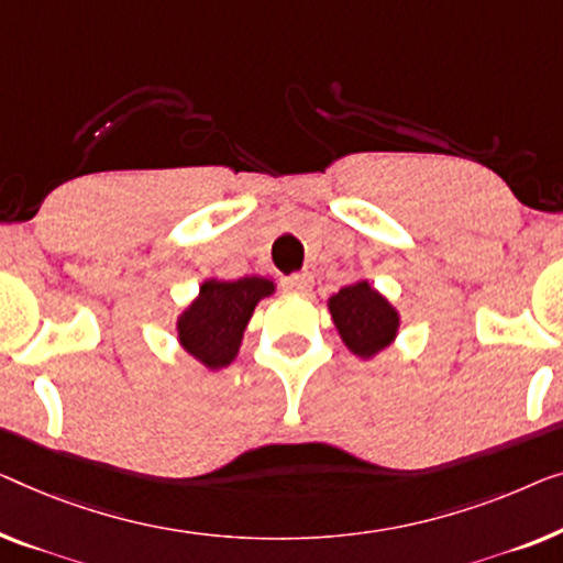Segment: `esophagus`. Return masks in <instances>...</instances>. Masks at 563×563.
<instances>
[{
    "instance_id": "esophagus-1",
    "label": "esophagus",
    "mask_w": 563,
    "mask_h": 563,
    "mask_svg": "<svg viewBox=\"0 0 563 563\" xmlns=\"http://www.w3.org/2000/svg\"><path fill=\"white\" fill-rule=\"evenodd\" d=\"M312 274L301 272V274H291L287 276V282H284V287H287L289 291H295V295H309L312 291Z\"/></svg>"
}]
</instances>
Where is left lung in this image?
<instances>
[{
    "label": "left lung",
    "mask_w": 563,
    "mask_h": 563,
    "mask_svg": "<svg viewBox=\"0 0 563 563\" xmlns=\"http://www.w3.org/2000/svg\"><path fill=\"white\" fill-rule=\"evenodd\" d=\"M335 330L350 353L371 361L383 353L401 330V314L368 279H357L328 299Z\"/></svg>",
    "instance_id": "left-lung-1"
}]
</instances>
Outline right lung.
<instances>
[{
  "label": "right lung",
  "mask_w": 563,
  "mask_h": 563,
  "mask_svg": "<svg viewBox=\"0 0 563 563\" xmlns=\"http://www.w3.org/2000/svg\"><path fill=\"white\" fill-rule=\"evenodd\" d=\"M274 291L276 284L266 276L233 282L210 276L200 284L198 297L177 314V342L206 371L228 368L239 357L256 305Z\"/></svg>",
  "instance_id": "1"
}]
</instances>
